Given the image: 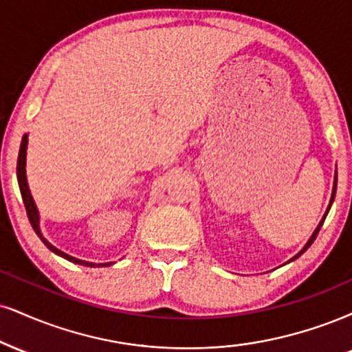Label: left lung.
Segmentation results:
<instances>
[{"instance_id": "obj_1", "label": "left lung", "mask_w": 352, "mask_h": 352, "mask_svg": "<svg viewBox=\"0 0 352 352\" xmlns=\"http://www.w3.org/2000/svg\"><path fill=\"white\" fill-rule=\"evenodd\" d=\"M336 185H338V170L334 172V182H333V193H331V200H329V205H328V208H326V211H324V214H323V218H321V221L318 223V226H316V230L313 231V234L310 236V239H308V243L303 245V249L302 251H300L298 254H295L294 257H292V259L289 261V262H292V261H295V259H298L300 256H302V254L307 251L308 248H310V245L313 244V241L316 239V236H318V232H320V228L323 226V223H324V218H326V214H328V211H329V208H331V205H333V201H334V195H336ZM289 262H287V264H289Z\"/></svg>"}]
</instances>
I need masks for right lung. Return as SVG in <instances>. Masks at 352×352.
Returning <instances> with one entry per match:
<instances>
[{"mask_svg":"<svg viewBox=\"0 0 352 352\" xmlns=\"http://www.w3.org/2000/svg\"><path fill=\"white\" fill-rule=\"evenodd\" d=\"M26 155H28V134L23 135V141H21V147H19V155H18V184H19V190H21V195H23V201H24V206H26V211H28V218L29 221H31V226L34 228V231H36V234L39 236L42 243H44L47 248L52 251L54 254H57V256L63 257V259L74 262V264H80V265H87V267H104V265H111L114 262H104V264H95V262H88V261H82V259H77V257H72L69 254H65L60 249H57L55 245H52L49 243L47 239L42 236L41 232V217H39V210H37L36 203H34V198L31 195V190H29V185H28V177H26Z\"/></svg>","mask_w":352,"mask_h":352,"instance_id":"1","label":"right lung"}]
</instances>
